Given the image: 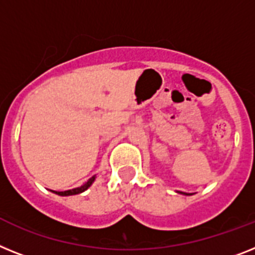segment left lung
Returning <instances> with one entry per match:
<instances>
[{
	"instance_id": "8db88e82",
	"label": "left lung",
	"mask_w": 255,
	"mask_h": 255,
	"mask_svg": "<svg viewBox=\"0 0 255 255\" xmlns=\"http://www.w3.org/2000/svg\"><path fill=\"white\" fill-rule=\"evenodd\" d=\"M179 193H181V194H185V196H189L190 193H185V192H179Z\"/></svg>"
}]
</instances>
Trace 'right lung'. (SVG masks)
Instances as JSON below:
<instances>
[{"mask_svg": "<svg viewBox=\"0 0 255 255\" xmlns=\"http://www.w3.org/2000/svg\"><path fill=\"white\" fill-rule=\"evenodd\" d=\"M95 179H96V176L91 177V179H89V180H88L87 183L83 184V185H81V187H79V188H74V189L65 190V192H54V190H53V192H54L55 194H58V196H74V194L83 193V192H84V190H87L88 188L91 187L92 183H93V181H95Z\"/></svg>", "mask_w": 255, "mask_h": 255, "instance_id": "obj_1", "label": "right lung"}]
</instances>
